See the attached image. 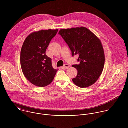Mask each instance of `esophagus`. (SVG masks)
Masks as SVG:
<instances>
[{
    "instance_id": "esophagus-1",
    "label": "esophagus",
    "mask_w": 128,
    "mask_h": 128,
    "mask_svg": "<svg viewBox=\"0 0 128 128\" xmlns=\"http://www.w3.org/2000/svg\"><path fill=\"white\" fill-rule=\"evenodd\" d=\"M64 67L65 68H66V69H68V68H70V65L68 64H64Z\"/></svg>"
}]
</instances>
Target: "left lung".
<instances>
[{
    "label": "left lung",
    "instance_id": "obj_1",
    "mask_svg": "<svg viewBox=\"0 0 128 128\" xmlns=\"http://www.w3.org/2000/svg\"><path fill=\"white\" fill-rule=\"evenodd\" d=\"M58 34L69 46L72 56H79L78 64L72 67L77 70L73 83L80 88L94 84L102 72L104 53L100 39L87 28L81 26L61 29Z\"/></svg>",
    "mask_w": 128,
    "mask_h": 128
}]
</instances>
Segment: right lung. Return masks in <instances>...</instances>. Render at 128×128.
<instances>
[{"label": "right lung", "instance_id": "obj_1", "mask_svg": "<svg viewBox=\"0 0 128 128\" xmlns=\"http://www.w3.org/2000/svg\"><path fill=\"white\" fill-rule=\"evenodd\" d=\"M58 30L49 29L32 32L23 43L20 56L22 70L35 86L43 87L50 84L58 70L52 67L51 58L46 55V49Z\"/></svg>", "mask_w": 128, "mask_h": 128}]
</instances>
